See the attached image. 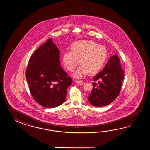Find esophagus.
<instances>
[{
  "mask_svg": "<svg viewBox=\"0 0 150 150\" xmlns=\"http://www.w3.org/2000/svg\"><path fill=\"white\" fill-rule=\"evenodd\" d=\"M76 83L78 85H81L83 84V81L82 80H76Z\"/></svg>",
  "mask_w": 150,
  "mask_h": 150,
  "instance_id": "34e87169",
  "label": "esophagus"
}]
</instances>
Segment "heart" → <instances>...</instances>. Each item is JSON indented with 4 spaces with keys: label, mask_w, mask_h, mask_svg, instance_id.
I'll use <instances>...</instances> for the list:
<instances>
[{
    "label": "heart",
    "mask_w": 150,
    "mask_h": 150,
    "mask_svg": "<svg viewBox=\"0 0 150 150\" xmlns=\"http://www.w3.org/2000/svg\"><path fill=\"white\" fill-rule=\"evenodd\" d=\"M108 57V51L105 47L92 41L81 40L74 43L71 51L65 52L62 56V62L67 70L72 72L79 64L81 66L76 71L74 76L81 78L88 73L95 74L99 72Z\"/></svg>",
    "instance_id": "1"
}]
</instances>
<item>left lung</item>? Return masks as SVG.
<instances>
[{
	"label": "left lung",
	"mask_w": 150,
	"mask_h": 150,
	"mask_svg": "<svg viewBox=\"0 0 150 150\" xmlns=\"http://www.w3.org/2000/svg\"><path fill=\"white\" fill-rule=\"evenodd\" d=\"M123 78L124 71L117 54L111 56L103 69L94 78L89 103L96 107L110 104L120 94Z\"/></svg>",
	"instance_id": "left-lung-1"
}]
</instances>
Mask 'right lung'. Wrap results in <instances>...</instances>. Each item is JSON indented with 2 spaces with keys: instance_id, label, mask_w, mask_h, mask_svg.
<instances>
[{
  "instance_id": "right-lung-1",
  "label": "right lung",
  "mask_w": 150,
  "mask_h": 150,
  "mask_svg": "<svg viewBox=\"0 0 150 150\" xmlns=\"http://www.w3.org/2000/svg\"><path fill=\"white\" fill-rule=\"evenodd\" d=\"M60 51L49 39L29 60L26 80L35 101L46 108L61 105L66 100L72 80L61 67Z\"/></svg>"
}]
</instances>
